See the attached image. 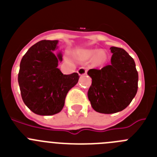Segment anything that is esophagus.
<instances>
[{
	"instance_id": "34e87169",
	"label": "esophagus",
	"mask_w": 157,
	"mask_h": 157,
	"mask_svg": "<svg viewBox=\"0 0 157 157\" xmlns=\"http://www.w3.org/2000/svg\"><path fill=\"white\" fill-rule=\"evenodd\" d=\"M78 73L79 75H84L86 74V68L85 67H81L78 70Z\"/></svg>"
}]
</instances>
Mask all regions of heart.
I'll list each match as a JSON object with an SVG mask.
<instances>
[{
    "mask_svg": "<svg viewBox=\"0 0 157 157\" xmlns=\"http://www.w3.org/2000/svg\"><path fill=\"white\" fill-rule=\"evenodd\" d=\"M87 56L90 59H98V62L101 63L105 59V55L100 50H93L87 52Z\"/></svg>",
    "mask_w": 157,
    "mask_h": 157,
    "instance_id": "heart-1",
    "label": "heart"
}]
</instances>
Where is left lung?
I'll return each mask as SVG.
<instances>
[{
	"label": "left lung",
	"instance_id": "obj_1",
	"mask_svg": "<svg viewBox=\"0 0 157 157\" xmlns=\"http://www.w3.org/2000/svg\"><path fill=\"white\" fill-rule=\"evenodd\" d=\"M111 64L90 69L88 98L96 112L112 114L125 109L138 91V74L134 60L124 49L112 46Z\"/></svg>",
	"mask_w": 157,
	"mask_h": 157
}]
</instances>
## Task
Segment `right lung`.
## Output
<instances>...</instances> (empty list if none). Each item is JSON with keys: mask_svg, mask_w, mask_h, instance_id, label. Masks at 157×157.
Instances as JSON below:
<instances>
[{"mask_svg": "<svg viewBox=\"0 0 157 157\" xmlns=\"http://www.w3.org/2000/svg\"><path fill=\"white\" fill-rule=\"evenodd\" d=\"M57 40H42L32 45L23 56L18 75L22 99L30 111L40 116H52L63 109L67 94L77 84L79 76L75 72L63 75L58 63Z\"/></svg>", "mask_w": 157, "mask_h": 157, "instance_id": "add662e5", "label": "right lung"}]
</instances>
